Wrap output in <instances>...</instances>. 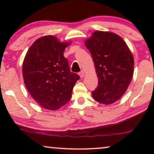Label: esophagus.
<instances>
[{
  "label": "esophagus",
  "instance_id": "34e87169",
  "mask_svg": "<svg viewBox=\"0 0 154 154\" xmlns=\"http://www.w3.org/2000/svg\"><path fill=\"white\" fill-rule=\"evenodd\" d=\"M79 75L81 79H83V78L84 77V75H85V73H84L83 71H81V72L79 73Z\"/></svg>",
  "mask_w": 154,
  "mask_h": 154
}]
</instances>
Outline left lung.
<instances>
[{"label":"left lung","instance_id":"8db88e82","mask_svg":"<svg viewBox=\"0 0 154 154\" xmlns=\"http://www.w3.org/2000/svg\"><path fill=\"white\" fill-rule=\"evenodd\" d=\"M93 60L98 87L92 92L94 100L111 104L125 94L134 73L132 52L120 35L96 31L85 41Z\"/></svg>","mask_w":154,"mask_h":154}]
</instances>
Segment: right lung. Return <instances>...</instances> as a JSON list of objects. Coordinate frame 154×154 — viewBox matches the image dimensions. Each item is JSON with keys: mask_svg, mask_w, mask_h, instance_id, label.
Instances as JSON below:
<instances>
[{"mask_svg": "<svg viewBox=\"0 0 154 154\" xmlns=\"http://www.w3.org/2000/svg\"><path fill=\"white\" fill-rule=\"evenodd\" d=\"M71 42H61L52 35L34 41L22 64L24 84L40 106L57 110L70 100L79 75L71 72L64 51Z\"/></svg>", "mask_w": 154, "mask_h": 154, "instance_id": "add662e5", "label": "right lung"}]
</instances>
